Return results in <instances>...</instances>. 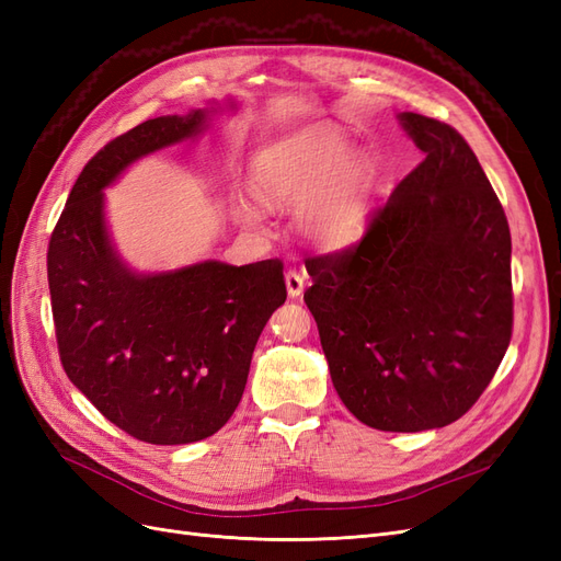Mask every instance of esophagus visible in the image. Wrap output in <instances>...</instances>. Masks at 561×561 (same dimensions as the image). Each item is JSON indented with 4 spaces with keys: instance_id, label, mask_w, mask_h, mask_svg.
<instances>
[{
    "instance_id": "34e87169",
    "label": "esophagus",
    "mask_w": 561,
    "mask_h": 561,
    "mask_svg": "<svg viewBox=\"0 0 561 561\" xmlns=\"http://www.w3.org/2000/svg\"><path fill=\"white\" fill-rule=\"evenodd\" d=\"M304 285H307V276L301 274V271L297 268H290L285 274V287H287V295H290L293 299L299 297L304 293Z\"/></svg>"
}]
</instances>
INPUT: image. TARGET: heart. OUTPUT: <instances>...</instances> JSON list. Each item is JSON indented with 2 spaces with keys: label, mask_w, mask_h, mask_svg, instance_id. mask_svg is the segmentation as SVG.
I'll list each match as a JSON object with an SVG mask.
<instances>
[{
  "label": "heart",
  "mask_w": 561,
  "mask_h": 561,
  "mask_svg": "<svg viewBox=\"0 0 561 561\" xmlns=\"http://www.w3.org/2000/svg\"><path fill=\"white\" fill-rule=\"evenodd\" d=\"M351 145L336 133L304 145L266 151L252 165L250 190L266 206H297V225L318 245L342 248L365 231L371 213V173L348 161ZM239 222L260 229L262 217L248 203L236 206Z\"/></svg>",
  "instance_id": "obj_1"
}]
</instances>
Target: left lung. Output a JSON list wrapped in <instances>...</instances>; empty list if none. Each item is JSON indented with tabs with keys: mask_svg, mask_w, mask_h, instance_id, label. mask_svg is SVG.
<instances>
[{
	"mask_svg": "<svg viewBox=\"0 0 561 561\" xmlns=\"http://www.w3.org/2000/svg\"><path fill=\"white\" fill-rule=\"evenodd\" d=\"M423 151L358 243L307 260L332 383L365 426L443 428L494 379L513 336L511 227L466 138L404 112Z\"/></svg>",
	"mask_w": 561,
	"mask_h": 561,
	"instance_id": "1",
	"label": "left lung"
}]
</instances>
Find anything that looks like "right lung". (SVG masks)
<instances>
[{"label": "right lung", "mask_w": 561, "mask_h": 561, "mask_svg": "<svg viewBox=\"0 0 561 561\" xmlns=\"http://www.w3.org/2000/svg\"><path fill=\"white\" fill-rule=\"evenodd\" d=\"M203 114L159 116L110 140L83 165L46 268L65 375L95 410L149 445H190L239 407L254 344L280 304V260L201 262L135 276L112 252L103 186L149 151L190 138Z\"/></svg>", "instance_id": "obj_1"}]
</instances>
